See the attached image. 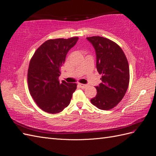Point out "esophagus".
<instances>
[{"mask_svg":"<svg viewBox=\"0 0 156 156\" xmlns=\"http://www.w3.org/2000/svg\"><path fill=\"white\" fill-rule=\"evenodd\" d=\"M79 87H80L81 88H85L87 86L86 84H80V83H79V84H78Z\"/></svg>","mask_w":156,"mask_h":156,"instance_id":"34e87169","label":"esophagus"}]
</instances>
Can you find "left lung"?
<instances>
[{
    "mask_svg": "<svg viewBox=\"0 0 156 156\" xmlns=\"http://www.w3.org/2000/svg\"><path fill=\"white\" fill-rule=\"evenodd\" d=\"M95 49L96 68L102 74V83L96 86L97 94L90 102L100 110L114 108L124 98L129 82L128 62L116 43L101 37H87Z\"/></svg>",
    "mask_w": 156,
    "mask_h": 156,
    "instance_id": "obj_1",
    "label": "left lung"
}]
</instances>
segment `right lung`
<instances>
[{
	"label": "right lung",
	"mask_w": 156,
	"mask_h": 156,
	"mask_svg": "<svg viewBox=\"0 0 156 156\" xmlns=\"http://www.w3.org/2000/svg\"><path fill=\"white\" fill-rule=\"evenodd\" d=\"M78 40V37L48 40L32 57L28 70V89L43 111L57 114L70 104L77 85L64 80L60 82L58 78L67 53Z\"/></svg>",
	"instance_id": "right-lung-1"
}]
</instances>
